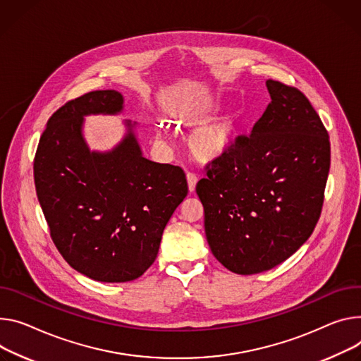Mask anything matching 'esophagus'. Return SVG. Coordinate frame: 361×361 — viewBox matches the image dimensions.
Segmentation results:
<instances>
[{"label": "esophagus", "mask_w": 361, "mask_h": 361, "mask_svg": "<svg viewBox=\"0 0 361 361\" xmlns=\"http://www.w3.org/2000/svg\"><path fill=\"white\" fill-rule=\"evenodd\" d=\"M199 181V177L192 174V173H187V183H188V190L190 192H192L195 190V184H197Z\"/></svg>", "instance_id": "34e87169"}]
</instances>
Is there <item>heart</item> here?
<instances>
[{"instance_id": "1", "label": "heart", "mask_w": 361, "mask_h": 361, "mask_svg": "<svg viewBox=\"0 0 361 361\" xmlns=\"http://www.w3.org/2000/svg\"><path fill=\"white\" fill-rule=\"evenodd\" d=\"M233 134L235 121L221 116L195 128L188 138V145L194 157L202 161H212L221 158L231 149Z\"/></svg>"}]
</instances>
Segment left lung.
Masks as SVG:
<instances>
[{"label":"left lung","instance_id":"left-lung-1","mask_svg":"<svg viewBox=\"0 0 361 361\" xmlns=\"http://www.w3.org/2000/svg\"><path fill=\"white\" fill-rule=\"evenodd\" d=\"M271 102L195 187L209 246L239 275L282 264L312 235L330 171L329 133L295 86L267 82Z\"/></svg>","mask_w":361,"mask_h":361}]
</instances>
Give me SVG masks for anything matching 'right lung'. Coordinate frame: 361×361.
<instances>
[{
  "instance_id": "1",
  "label": "right lung",
  "mask_w": 361,
  "mask_h": 361,
  "mask_svg": "<svg viewBox=\"0 0 361 361\" xmlns=\"http://www.w3.org/2000/svg\"><path fill=\"white\" fill-rule=\"evenodd\" d=\"M122 102L116 90H92L60 106L32 167L54 246L101 282L134 281L154 264L164 227L188 192L183 169L142 157L133 133L112 152H89L83 116L116 114Z\"/></svg>"
}]
</instances>
